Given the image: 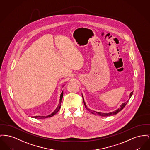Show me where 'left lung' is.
Masks as SVG:
<instances>
[{
	"label": "left lung",
	"mask_w": 150,
	"mask_h": 150,
	"mask_svg": "<svg viewBox=\"0 0 150 150\" xmlns=\"http://www.w3.org/2000/svg\"><path fill=\"white\" fill-rule=\"evenodd\" d=\"M132 94H133V92H131L130 94V96H129V99L130 98V97H132ZM83 96V95H82ZM128 100H127L126 102H124V103H122V104H121V106H120V107H119L118 109H117V110H116L115 111H113V112H109V113H102V112H96V111H91L90 110V109H89L87 106H86V102H84V98H83V100H84V105H85V106H86V108L89 111V112H91L92 114H93L94 115H99V116H112V115H114L117 114V113H119L120 111H121V110L124 108V107H125V106H126V105L127 104V103L128 102Z\"/></svg>",
	"instance_id": "1"
}]
</instances>
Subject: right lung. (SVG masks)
<instances>
[{"label":"right lung","mask_w":150,"mask_h":150,"mask_svg":"<svg viewBox=\"0 0 150 150\" xmlns=\"http://www.w3.org/2000/svg\"><path fill=\"white\" fill-rule=\"evenodd\" d=\"M63 94H64V92L63 91L62 92V93L60 95V99H59V104L58 105L57 108H56V110L50 115H48L47 116H33L32 117L33 118H35V119H46V118H48V117H50L53 116H54V115L56 114L57 113V112L59 111L60 107H61V101L62 100V97H63Z\"/></svg>","instance_id":"right-lung-1"}]
</instances>
